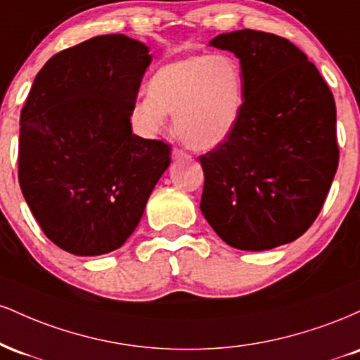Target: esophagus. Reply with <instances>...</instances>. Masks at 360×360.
<instances>
[{"mask_svg": "<svg viewBox=\"0 0 360 360\" xmlns=\"http://www.w3.org/2000/svg\"><path fill=\"white\" fill-rule=\"evenodd\" d=\"M188 152L181 150V148H174V150H172V159H188Z\"/></svg>", "mask_w": 360, "mask_h": 360, "instance_id": "esophagus-1", "label": "esophagus"}]
</instances>
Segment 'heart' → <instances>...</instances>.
<instances>
[{
	"mask_svg": "<svg viewBox=\"0 0 360 360\" xmlns=\"http://www.w3.org/2000/svg\"><path fill=\"white\" fill-rule=\"evenodd\" d=\"M245 98L243 68L232 56L196 53L164 64L148 81L135 117L148 134L174 113V134L196 150L221 146L238 125Z\"/></svg>",
	"mask_w": 360,
	"mask_h": 360,
	"instance_id": "b5f03b06",
	"label": "heart"
}]
</instances>
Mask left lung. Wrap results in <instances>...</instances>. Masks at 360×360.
Wrapping results in <instances>:
<instances>
[{"mask_svg": "<svg viewBox=\"0 0 360 360\" xmlns=\"http://www.w3.org/2000/svg\"><path fill=\"white\" fill-rule=\"evenodd\" d=\"M240 59L238 125L200 157L201 213L229 245L269 250L316 220L338 166L335 100L313 62L288 39L257 30L210 42Z\"/></svg>", "mask_w": 360, "mask_h": 360, "instance_id": "1", "label": "left lung"}]
</instances>
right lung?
I'll use <instances>...</instances> for the list:
<instances>
[{
	"instance_id": "right-lung-1",
	"label": "right lung",
	"mask_w": 360,
	"mask_h": 360,
	"mask_svg": "<svg viewBox=\"0 0 360 360\" xmlns=\"http://www.w3.org/2000/svg\"><path fill=\"white\" fill-rule=\"evenodd\" d=\"M152 56L100 35L47 60L20 115L18 181L42 232L74 255L120 249L137 229L171 147L131 131Z\"/></svg>"
}]
</instances>
